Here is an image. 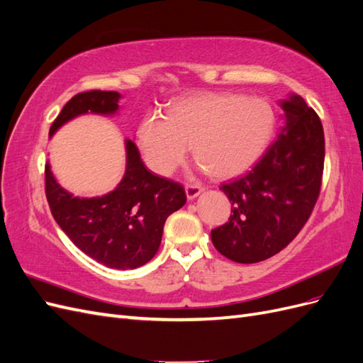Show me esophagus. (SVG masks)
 I'll return each mask as SVG.
<instances>
[{"label":"esophagus","instance_id":"esophagus-1","mask_svg":"<svg viewBox=\"0 0 363 363\" xmlns=\"http://www.w3.org/2000/svg\"><path fill=\"white\" fill-rule=\"evenodd\" d=\"M184 191H186V196H188V200H194L203 192V188L200 184H195V183H188L184 186Z\"/></svg>","mask_w":363,"mask_h":363}]
</instances>
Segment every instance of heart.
<instances>
[{
    "instance_id": "obj_1",
    "label": "heart",
    "mask_w": 363,
    "mask_h": 363,
    "mask_svg": "<svg viewBox=\"0 0 363 363\" xmlns=\"http://www.w3.org/2000/svg\"><path fill=\"white\" fill-rule=\"evenodd\" d=\"M276 116L259 96L206 94L147 115L139 125V147L148 167L169 175L192 144L196 162L213 177H233L255 163L271 139Z\"/></svg>"
}]
</instances>
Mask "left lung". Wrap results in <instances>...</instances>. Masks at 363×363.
Returning a JSON list of instances; mask_svg holds the SVG:
<instances>
[{
  "mask_svg": "<svg viewBox=\"0 0 363 363\" xmlns=\"http://www.w3.org/2000/svg\"><path fill=\"white\" fill-rule=\"evenodd\" d=\"M286 125L240 179L221 186L228 223L212 230L215 248L238 263H256L286 247L309 219L321 191L324 130L300 95L280 103Z\"/></svg>",
  "mask_w": 363,
  "mask_h": 363,
  "instance_id": "8db88e82",
  "label": "left lung"
}]
</instances>
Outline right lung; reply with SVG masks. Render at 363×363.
<instances>
[{
    "label": "right lung",
    "mask_w": 363,
    "mask_h": 363,
    "mask_svg": "<svg viewBox=\"0 0 363 363\" xmlns=\"http://www.w3.org/2000/svg\"><path fill=\"white\" fill-rule=\"evenodd\" d=\"M119 98L113 91L74 95L54 119L50 136L75 116L116 113ZM125 151L123 180L115 191L95 199L65 191L45 164V194L56 223L84 255L115 269H135L155 257L164 221L186 203L183 186L150 172L133 140H125Z\"/></svg>",
    "instance_id": "obj_1"
}]
</instances>
